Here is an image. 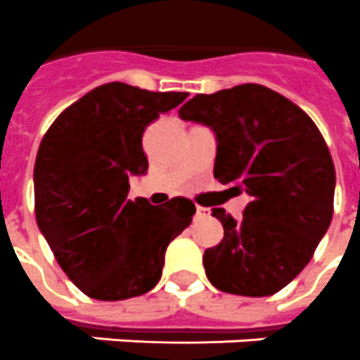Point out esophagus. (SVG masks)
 Wrapping results in <instances>:
<instances>
[{
  "mask_svg": "<svg viewBox=\"0 0 360 360\" xmlns=\"http://www.w3.org/2000/svg\"><path fill=\"white\" fill-rule=\"evenodd\" d=\"M208 208L205 207H195V217H207L208 216Z\"/></svg>",
  "mask_w": 360,
  "mask_h": 360,
  "instance_id": "obj_1",
  "label": "esophagus"
}]
</instances>
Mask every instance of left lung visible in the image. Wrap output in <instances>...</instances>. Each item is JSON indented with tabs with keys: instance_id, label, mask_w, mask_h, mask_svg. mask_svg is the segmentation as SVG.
I'll use <instances>...</instances> for the list:
<instances>
[{
	"instance_id": "obj_1",
	"label": "left lung",
	"mask_w": 360,
	"mask_h": 360,
	"mask_svg": "<svg viewBox=\"0 0 360 360\" xmlns=\"http://www.w3.org/2000/svg\"><path fill=\"white\" fill-rule=\"evenodd\" d=\"M179 117L212 129L214 177L250 198L240 221L212 210L225 234L205 250L207 278L223 292L274 295L309 264L331 223L335 166L324 137L297 104L259 84L195 95Z\"/></svg>"
}]
</instances>
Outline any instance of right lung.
<instances>
[{
  "label": "right lung",
  "mask_w": 360,
  "mask_h": 360,
  "mask_svg": "<svg viewBox=\"0 0 360 360\" xmlns=\"http://www.w3.org/2000/svg\"><path fill=\"white\" fill-rule=\"evenodd\" d=\"M186 96L104 84L60 113L41 139L36 221L63 273L87 297L113 302L152 291L166 247L192 221L190 199L162 207L128 199L129 177L148 172L144 129Z\"/></svg>",
  "instance_id": "obj_1"
}]
</instances>
